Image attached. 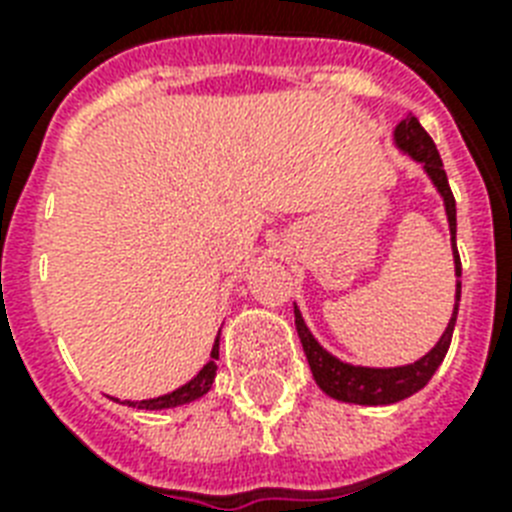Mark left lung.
<instances>
[{
    "instance_id": "8db88e82",
    "label": "left lung",
    "mask_w": 512,
    "mask_h": 512,
    "mask_svg": "<svg viewBox=\"0 0 512 512\" xmlns=\"http://www.w3.org/2000/svg\"><path fill=\"white\" fill-rule=\"evenodd\" d=\"M396 146L409 154L412 159L425 167V172L430 175L433 185L438 188V193L444 196L446 217H449V233H452V249H454V273H457V303H454V313L449 319V327L441 335V340L436 342V348L425 353L420 361L406 366H393V369H372V366H353L340 361L337 356H332L329 350H324L319 345V340L311 335V329L305 327L303 316L297 311L295 305V327L300 342H303L305 358H308V366H311L313 380L319 385L327 396L337 398V401H348V404H364V406H385L396 404V401H404L412 393L422 390L430 382V377L436 374V369L444 361L446 350H449V342H452L454 324H457V311H460V252H457V207H454L452 188H449V180H446V170L441 156H438V148L433 143L428 132L422 130V124L417 122V116H406L404 122L398 124L396 132Z\"/></svg>"
}]
</instances>
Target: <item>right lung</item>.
Returning a JSON list of instances; mask_svg holds the SVG:
<instances>
[{"instance_id":"add662e5","label":"right lung","mask_w":512,"mask_h":512,"mask_svg":"<svg viewBox=\"0 0 512 512\" xmlns=\"http://www.w3.org/2000/svg\"><path fill=\"white\" fill-rule=\"evenodd\" d=\"M217 348H220V345H217V340H215V345H212V358H209L207 364L201 366V372L196 374L191 382H185V385H180L177 390H172V393H164V396H159V398H146V401H124V404L156 412V409H172V406L191 404V401L201 398L204 393H209L212 382H215L217 356H220V350Z\"/></svg>"}]
</instances>
